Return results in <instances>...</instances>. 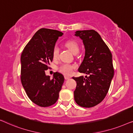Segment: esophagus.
<instances>
[{
    "mask_svg": "<svg viewBox=\"0 0 133 133\" xmlns=\"http://www.w3.org/2000/svg\"><path fill=\"white\" fill-rule=\"evenodd\" d=\"M70 78H71V77H70V76H65V80L69 79H70Z\"/></svg>",
    "mask_w": 133,
    "mask_h": 133,
    "instance_id": "34e87169",
    "label": "esophagus"
}]
</instances>
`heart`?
<instances>
[{
  "instance_id": "heart-1",
  "label": "heart",
  "mask_w": 133,
  "mask_h": 133,
  "mask_svg": "<svg viewBox=\"0 0 133 133\" xmlns=\"http://www.w3.org/2000/svg\"><path fill=\"white\" fill-rule=\"evenodd\" d=\"M65 45L73 54H77L79 51V44L76 41L69 40L65 43ZM59 49L57 46H54L52 50V57L54 59H57L59 56ZM76 67L75 65L70 64L68 63H63L59 66V71L65 75H70L72 74L73 70Z\"/></svg>"
}]
</instances>
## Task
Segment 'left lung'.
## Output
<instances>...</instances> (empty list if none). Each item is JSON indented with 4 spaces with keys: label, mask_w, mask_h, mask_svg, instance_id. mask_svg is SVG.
I'll list each match as a JSON object with an SVG mask.
<instances>
[{
    "label": "left lung",
    "mask_w": 133,
    "mask_h": 133,
    "mask_svg": "<svg viewBox=\"0 0 133 133\" xmlns=\"http://www.w3.org/2000/svg\"><path fill=\"white\" fill-rule=\"evenodd\" d=\"M75 33L83 41L85 49L78 71L89 76L72 77L77 83L74 100L79 106L91 108L101 103L108 93L114 72L112 54L96 31H77Z\"/></svg>",
    "instance_id": "1"
}]
</instances>
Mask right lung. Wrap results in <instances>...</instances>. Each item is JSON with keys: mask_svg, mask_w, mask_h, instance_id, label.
Returning a JSON list of instances; mask_svg holds the SVG:
<instances>
[{"mask_svg": "<svg viewBox=\"0 0 133 133\" xmlns=\"http://www.w3.org/2000/svg\"><path fill=\"white\" fill-rule=\"evenodd\" d=\"M59 31L41 28L25 46L21 54V79L28 97L41 107H47L57 102L64 77L59 72L50 79L45 70L52 61V50L59 37Z\"/></svg>", "mask_w": 133, "mask_h": 133, "instance_id": "obj_1", "label": "right lung"}]
</instances>
